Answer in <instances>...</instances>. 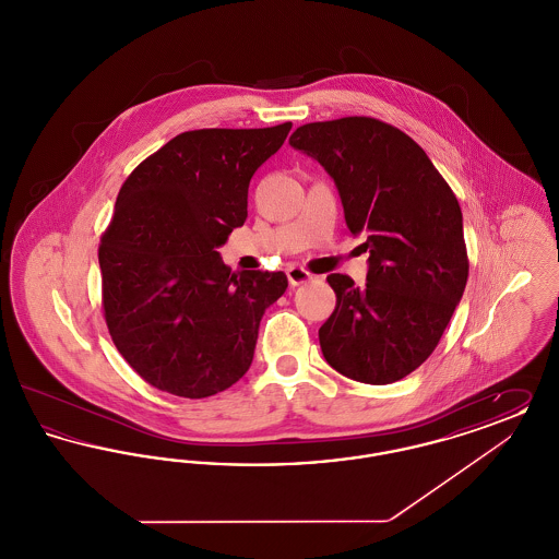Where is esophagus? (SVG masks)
<instances>
[{
	"label": "esophagus",
	"mask_w": 559,
	"mask_h": 559,
	"mask_svg": "<svg viewBox=\"0 0 559 559\" xmlns=\"http://www.w3.org/2000/svg\"><path fill=\"white\" fill-rule=\"evenodd\" d=\"M287 278H289L292 287H299V285H304V283H310V281H312V274H310L308 270H304V267L289 266L287 267Z\"/></svg>",
	"instance_id": "34e87169"
}]
</instances>
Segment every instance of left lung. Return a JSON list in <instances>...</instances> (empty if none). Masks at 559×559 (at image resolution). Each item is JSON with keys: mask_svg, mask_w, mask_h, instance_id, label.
I'll return each mask as SVG.
<instances>
[{"mask_svg": "<svg viewBox=\"0 0 559 559\" xmlns=\"http://www.w3.org/2000/svg\"><path fill=\"white\" fill-rule=\"evenodd\" d=\"M289 144L333 178L347 228L369 251L362 289L326 276L337 304L319 329L322 356L354 381L394 383L426 362L465 292L459 201L426 151L379 119L306 123Z\"/></svg>", "mask_w": 559, "mask_h": 559, "instance_id": "1", "label": "left lung"}]
</instances>
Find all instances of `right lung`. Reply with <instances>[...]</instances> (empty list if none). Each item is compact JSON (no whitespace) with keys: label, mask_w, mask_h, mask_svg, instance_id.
Returning a JSON list of instances; mask_svg holds the SVG:
<instances>
[{"label":"right lung","mask_w":559,"mask_h":559,"mask_svg":"<svg viewBox=\"0 0 559 559\" xmlns=\"http://www.w3.org/2000/svg\"><path fill=\"white\" fill-rule=\"evenodd\" d=\"M289 130L180 133L119 190L98 249L105 320L119 354L160 392L207 399L251 367L287 276L233 272L217 247L245 224L249 182Z\"/></svg>","instance_id":"1"}]
</instances>
